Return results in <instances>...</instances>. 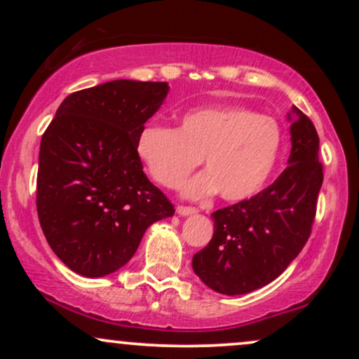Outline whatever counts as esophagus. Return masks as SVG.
Here are the masks:
<instances>
[{"label": "esophagus", "instance_id": "esophagus-1", "mask_svg": "<svg viewBox=\"0 0 359 359\" xmlns=\"http://www.w3.org/2000/svg\"><path fill=\"white\" fill-rule=\"evenodd\" d=\"M196 212L197 209L187 208V205H179V208H177V214H179V216H192V214Z\"/></svg>", "mask_w": 359, "mask_h": 359}]
</instances>
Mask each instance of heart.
<instances>
[{
  "mask_svg": "<svg viewBox=\"0 0 359 359\" xmlns=\"http://www.w3.org/2000/svg\"><path fill=\"white\" fill-rule=\"evenodd\" d=\"M283 135L270 116L240 106L191 111L177 128L148 123L135 148L148 174L163 187H177L204 160L208 172L184 185V196L201 199L221 192L229 203L251 199L277 167Z\"/></svg>",
  "mask_w": 359,
  "mask_h": 359,
  "instance_id": "1",
  "label": "heart"
}]
</instances>
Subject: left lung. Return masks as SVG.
Segmentation results:
<instances>
[{
    "label": "left lung",
    "instance_id": "8db88e82",
    "mask_svg": "<svg viewBox=\"0 0 359 359\" xmlns=\"http://www.w3.org/2000/svg\"><path fill=\"white\" fill-rule=\"evenodd\" d=\"M288 167L251 199L211 214L214 234L197 251L192 269L209 288L243 295L283 273L311 236L323 185L319 137L312 121L292 106Z\"/></svg>",
    "mask_w": 359,
    "mask_h": 359
}]
</instances>
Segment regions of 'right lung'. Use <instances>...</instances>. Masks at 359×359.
I'll use <instances>...</instances> for the list:
<instances>
[{
    "mask_svg": "<svg viewBox=\"0 0 359 359\" xmlns=\"http://www.w3.org/2000/svg\"><path fill=\"white\" fill-rule=\"evenodd\" d=\"M167 94V82H104L69 94L45 130L36 177L40 226L53 253L82 277L119 270L154 222L174 216L135 148Z\"/></svg>",
    "mask_w": 359,
    "mask_h": 359,
    "instance_id": "add662e5",
    "label": "right lung"
}]
</instances>
